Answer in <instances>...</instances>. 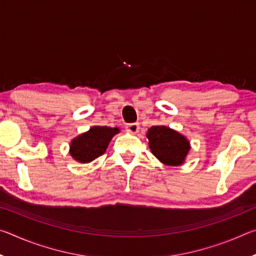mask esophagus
Masks as SVG:
<instances>
[{
	"instance_id": "esophagus-1",
	"label": "esophagus",
	"mask_w": 256,
	"mask_h": 256,
	"mask_svg": "<svg viewBox=\"0 0 256 256\" xmlns=\"http://www.w3.org/2000/svg\"><path fill=\"white\" fill-rule=\"evenodd\" d=\"M128 132H130L131 134H136L140 130V126H138V123H133V124H128L126 126Z\"/></svg>"
}]
</instances>
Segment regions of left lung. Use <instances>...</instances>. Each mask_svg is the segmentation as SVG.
Here are the masks:
<instances>
[{
    "label": "left lung",
    "mask_w": 256,
    "mask_h": 256,
    "mask_svg": "<svg viewBox=\"0 0 256 256\" xmlns=\"http://www.w3.org/2000/svg\"><path fill=\"white\" fill-rule=\"evenodd\" d=\"M146 138L151 152L160 162L174 167L185 162L190 144L183 134L164 125H157L148 130Z\"/></svg>",
    "instance_id": "8db88e82"
}]
</instances>
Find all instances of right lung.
<instances>
[{"label":"right lung","instance_id":"obj_1","mask_svg":"<svg viewBox=\"0 0 256 256\" xmlns=\"http://www.w3.org/2000/svg\"><path fill=\"white\" fill-rule=\"evenodd\" d=\"M120 130L118 128L94 125L86 132L81 133L74 138H72L68 152L78 162H92L99 156L105 154L112 136L120 133Z\"/></svg>","mask_w":256,"mask_h":256}]
</instances>
